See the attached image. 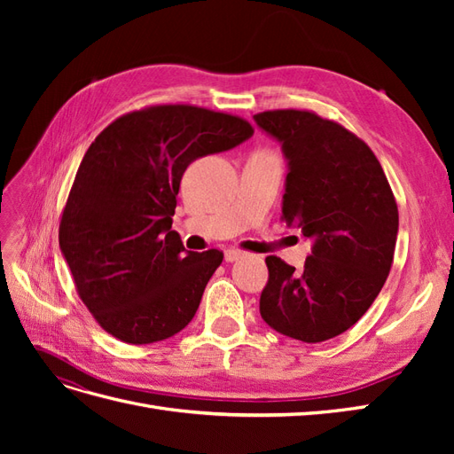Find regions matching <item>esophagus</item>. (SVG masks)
<instances>
[{
  "instance_id": "obj_1",
  "label": "esophagus",
  "mask_w": 454,
  "mask_h": 454,
  "mask_svg": "<svg viewBox=\"0 0 454 454\" xmlns=\"http://www.w3.org/2000/svg\"><path fill=\"white\" fill-rule=\"evenodd\" d=\"M244 254L240 252V250H237V248H229V250H225V261L227 263H232V261H237V259H240Z\"/></svg>"
}]
</instances>
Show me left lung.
Returning a JSON list of instances; mask_svg holds the SVG:
<instances>
[{"mask_svg": "<svg viewBox=\"0 0 454 454\" xmlns=\"http://www.w3.org/2000/svg\"><path fill=\"white\" fill-rule=\"evenodd\" d=\"M287 159L282 222L314 240L303 272L265 259L259 312L303 342L347 332L373 305L392 267L397 204L379 159L358 136L309 109L254 115Z\"/></svg>", "mask_w": 454, "mask_h": 454, "instance_id": "obj_1", "label": "left lung"}]
</instances>
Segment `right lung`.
I'll return each mask as SVG.
<instances>
[{
	"mask_svg": "<svg viewBox=\"0 0 454 454\" xmlns=\"http://www.w3.org/2000/svg\"><path fill=\"white\" fill-rule=\"evenodd\" d=\"M248 121L189 104L121 115L87 149L59 242L94 320L129 345L168 339L193 320L223 252H187L172 231L191 162L248 140Z\"/></svg>",
	"mask_w": 454,
	"mask_h": 454,
	"instance_id": "add662e5",
	"label": "right lung"
}]
</instances>
